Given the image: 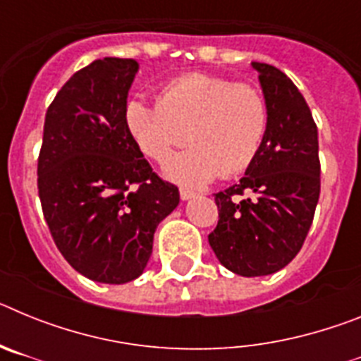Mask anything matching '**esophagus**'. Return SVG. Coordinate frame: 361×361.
<instances>
[{"label": "esophagus", "instance_id": "1", "mask_svg": "<svg viewBox=\"0 0 361 361\" xmlns=\"http://www.w3.org/2000/svg\"><path fill=\"white\" fill-rule=\"evenodd\" d=\"M197 193L191 190H186V188H180V199L183 200H190V199H195Z\"/></svg>", "mask_w": 361, "mask_h": 361}]
</instances>
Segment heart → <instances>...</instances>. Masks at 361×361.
<instances>
[{
    "label": "heart",
    "mask_w": 361,
    "mask_h": 361,
    "mask_svg": "<svg viewBox=\"0 0 361 361\" xmlns=\"http://www.w3.org/2000/svg\"><path fill=\"white\" fill-rule=\"evenodd\" d=\"M124 117L133 141L153 161H166L188 139L193 142L164 166L168 177L186 186L247 170L269 128V108L255 86L206 73L164 82L157 103L132 99Z\"/></svg>",
    "instance_id": "heart-1"
}]
</instances>
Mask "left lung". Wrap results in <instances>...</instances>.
Listing matches in <instances>:
<instances>
[{
  "instance_id": "1",
  "label": "left lung",
  "mask_w": 361,
  "mask_h": 361,
  "mask_svg": "<svg viewBox=\"0 0 361 361\" xmlns=\"http://www.w3.org/2000/svg\"><path fill=\"white\" fill-rule=\"evenodd\" d=\"M251 65L269 108V128L240 183L215 193L219 224L208 240L229 271L264 276L288 266L304 245L320 197V159L318 128L295 82L275 66Z\"/></svg>"
}]
</instances>
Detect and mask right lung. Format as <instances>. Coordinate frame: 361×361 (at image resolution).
I'll use <instances>...</instances> for the list:
<instances>
[{
  "label": "right lung",
  "mask_w": 361,
  "mask_h": 361,
  "mask_svg": "<svg viewBox=\"0 0 361 361\" xmlns=\"http://www.w3.org/2000/svg\"><path fill=\"white\" fill-rule=\"evenodd\" d=\"M137 70L133 59H95L63 85L44 117V220L66 262L94 282L141 276L153 233L178 204V188L152 170L126 126Z\"/></svg>",
  "instance_id": "add662e5"
}]
</instances>
